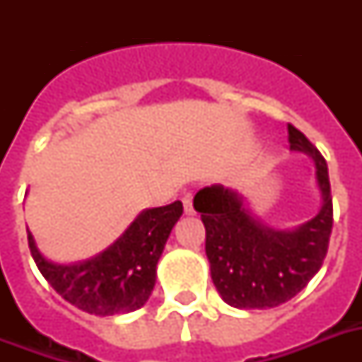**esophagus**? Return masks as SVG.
<instances>
[{
	"label": "esophagus",
	"mask_w": 362,
	"mask_h": 362,
	"mask_svg": "<svg viewBox=\"0 0 362 362\" xmlns=\"http://www.w3.org/2000/svg\"><path fill=\"white\" fill-rule=\"evenodd\" d=\"M182 204H184V214H186V216H193V214H195V210H193L192 197H184V199H182Z\"/></svg>",
	"instance_id": "obj_1"
}]
</instances>
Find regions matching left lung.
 Segmentation results:
<instances>
[{
    "label": "left lung",
    "instance_id": "obj_1",
    "mask_svg": "<svg viewBox=\"0 0 362 362\" xmlns=\"http://www.w3.org/2000/svg\"><path fill=\"white\" fill-rule=\"evenodd\" d=\"M289 148L314 159L321 209L295 229H276L250 212L246 199L221 184L199 189L193 206L206 229L210 276L220 297L240 310L274 308L308 286L327 255L332 197L327 161L304 133L287 125Z\"/></svg>",
    "mask_w": 362,
    "mask_h": 362
}]
</instances>
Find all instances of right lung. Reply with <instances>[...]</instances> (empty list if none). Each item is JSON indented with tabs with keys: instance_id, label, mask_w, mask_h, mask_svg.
I'll use <instances>...</instances> for the list:
<instances>
[{
	"instance_id": "obj_1",
	"label": "right lung",
	"mask_w": 362,
	"mask_h": 362,
	"mask_svg": "<svg viewBox=\"0 0 362 362\" xmlns=\"http://www.w3.org/2000/svg\"><path fill=\"white\" fill-rule=\"evenodd\" d=\"M180 216V201L142 210L115 244L81 263L48 261L30 231L28 244L37 269L67 303L88 314H127L144 306L152 295L158 261Z\"/></svg>"
}]
</instances>
